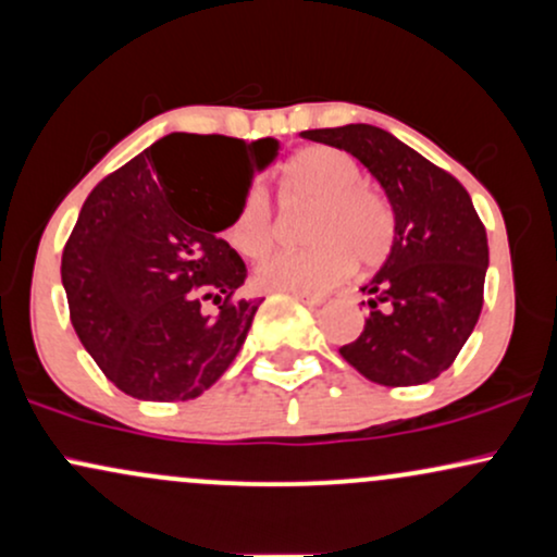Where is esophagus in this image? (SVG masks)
<instances>
[{"label": "esophagus", "instance_id": "esophagus-1", "mask_svg": "<svg viewBox=\"0 0 557 557\" xmlns=\"http://www.w3.org/2000/svg\"><path fill=\"white\" fill-rule=\"evenodd\" d=\"M293 296H296L298 300H304V304L311 306V309H317V306L324 304L322 296H309V293H293Z\"/></svg>", "mask_w": 557, "mask_h": 557}]
</instances>
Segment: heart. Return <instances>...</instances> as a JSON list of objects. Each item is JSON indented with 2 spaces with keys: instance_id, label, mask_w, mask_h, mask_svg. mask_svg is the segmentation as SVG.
Here are the masks:
<instances>
[{
  "instance_id": "b5f03b06",
  "label": "heart",
  "mask_w": 557,
  "mask_h": 557,
  "mask_svg": "<svg viewBox=\"0 0 557 557\" xmlns=\"http://www.w3.org/2000/svg\"><path fill=\"white\" fill-rule=\"evenodd\" d=\"M356 159L330 146H311L287 162L283 177L285 203H314L306 222L304 251L274 253L259 264L257 283L264 290L319 293L348 277L354 261L376 267L395 238V216L387 201L363 188ZM227 240L240 257L261 259L277 240L272 203L261 190L248 196Z\"/></svg>"
}]
</instances>
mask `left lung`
I'll list each match as a JSON object with an SVG mask.
<instances>
[{
	"label": "left lung",
	"mask_w": 557,
	"mask_h": 557,
	"mask_svg": "<svg viewBox=\"0 0 557 557\" xmlns=\"http://www.w3.org/2000/svg\"><path fill=\"white\" fill-rule=\"evenodd\" d=\"M304 138L359 159L395 214L389 257L361 287L369 319L341 356L376 385H424L456 361L482 314L490 248L471 196L382 127H319Z\"/></svg>",
	"instance_id": "8db88e82"
}]
</instances>
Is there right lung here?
Listing matches in <instances>:
<instances>
[{
  "mask_svg": "<svg viewBox=\"0 0 557 557\" xmlns=\"http://www.w3.org/2000/svg\"><path fill=\"white\" fill-rule=\"evenodd\" d=\"M277 140L172 133L107 175L62 251L70 322L138 400L198 398L238 356L261 300L222 230Z\"/></svg>",
  "mask_w": 557,
  "mask_h": 557,
  "instance_id": "add662e5",
  "label": "right lung"
}]
</instances>
